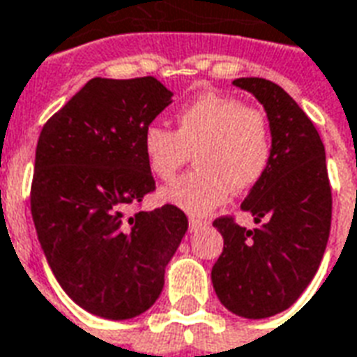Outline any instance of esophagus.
Returning a JSON list of instances; mask_svg holds the SVG:
<instances>
[{"mask_svg": "<svg viewBox=\"0 0 357 357\" xmlns=\"http://www.w3.org/2000/svg\"><path fill=\"white\" fill-rule=\"evenodd\" d=\"M209 222L207 220H202V218H190V232H197V230H202V228H207Z\"/></svg>", "mask_w": 357, "mask_h": 357, "instance_id": "34e87169", "label": "esophagus"}]
</instances>
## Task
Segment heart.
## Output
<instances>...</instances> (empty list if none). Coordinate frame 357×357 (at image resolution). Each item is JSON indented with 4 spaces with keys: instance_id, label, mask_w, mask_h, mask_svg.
<instances>
[{
    "instance_id": "1",
    "label": "heart",
    "mask_w": 357,
    "mask_h": 357,
    "mask_svg": "<svg viewBox=\"0 0 357 357\" xmlns=\"http://www.w3.org/2000/svg\"><path fill=\"white\" fill-rule=\"evenodd\" d=\"M175 131L148 125L142 153L155 178L171 181L194 153L196 171L163 188V202L194 217L225 204L230 190L245 192L261 181L272 158L266 114L220 93H202L175 114Z\"/></svg>"
}]
</instances>
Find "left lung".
Wrapping results in <instances>:
<instances>
[{
	"instance_id": "left-lung-1",
	"label": "left lung",
	"mask_w": 357,
	"mask_h": 357,
	"mask_svg": "<svg viewBox=\"0 0 357 357\" xmlns=\"http://www.w3.org/2000/svg\"><path fill=\"white\" fill-rule=\"evenodd\" d=\"M234 85L264 106L272 158L241 204L259 226L247 230L234 217L213 222L225 249L211 280L228 310L262 319L287 310L316 275L331 230V184L324 142L303 108L262 77H239Z\"/></svg>"
}]
</instances>
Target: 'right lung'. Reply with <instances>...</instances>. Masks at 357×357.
Wrapping results in <instances>:
<instances>
[{
    "label": "right lung",
    "instance_id": "right-lung-1",
    "mask_svg": "<svg viewBox=\"0 0 357 357\" xmlns=\"http://www.w3.org/2000/svg\"><path fill=\"white\" fill-rule=\"evenodd\" d=\"M173 93L155 77H93L41 129L30 205L41 249L66 295L95 316L146 312L188 230L171 204L139 209L155 190L142 135ZM129 206L135 213L125 215Z\"/></svg>",
    "mask_w": 357,
    "mask_h": 357
}]
</instances>
